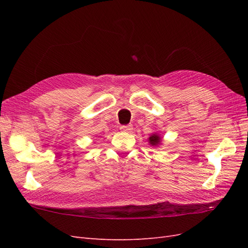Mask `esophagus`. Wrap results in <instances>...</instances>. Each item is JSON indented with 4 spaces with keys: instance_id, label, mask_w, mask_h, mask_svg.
Here are the masks:
<instances>
[{
    "instance_id": "obj_1",
    "label": "esophagus",
    "mask_w": 248,
    "mask_h": 248,
    "mask_svg": "<svg viewBox=\"0 0 248 248\" xmlns=\"http://www.w3.org/2000/svg\"><path fill=\"white\" fill-rule=\"evenodd\" d=\"M120 129L124 132H131L133 127H132V125H122L121 127H120Z\"/></svg>"
}]
</instances>
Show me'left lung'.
Listing matches in <instances>:
<instances>
[{"mask_svg":"<svg viewBox=\"0 0 248 248\" xmlns=\"http://www.w3.org/2000/svg\"><path fill=\"white\" fill-rule=\"evenodd\" d=\"M160 140H161L160 137L158 136V134H156V133L152 134V136L149 138L150 145L153 146V147H157L158 145H160Z\"/></svg>","mask_w":248,"mask_h":248,"instance_id":"left-lung-1","label":"left lung"}]
</instances>
